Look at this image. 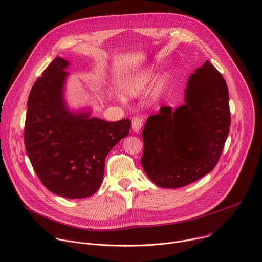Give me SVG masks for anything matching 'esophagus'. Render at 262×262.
Segmentation results:
<instances>
[{"mask_svg":"<svg viewBox=\"0 0 262 262\" xmlns=\"http://www.w3.org/2000/svg\"><path fill=\"white\" fill-rule=\"evenodd\" d=\"M143 126V120L139 117H135L132 120V128L135 133H139Z\"/></svg>","mask_w":262,"mask_h":262,"instance_id":"esophagus-1","label":"esophagus"}]
</instances>
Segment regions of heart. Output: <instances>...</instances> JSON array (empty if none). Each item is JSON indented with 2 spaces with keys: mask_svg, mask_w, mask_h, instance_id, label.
<instances>
[{
  "mask_svg": "<svg viewBox=\"0 0 262 262\" xmlns=\"http://www.w3.org/2000/svg\"><path fill=\"white\" fill-rule=\"evenodd\" d=\"M154 78L155 72L152 69H142L126 80L124 83V91L130 96H140L146 91Z\"/></svg>",
  "mask_w": 262,
  "mask_h": 262,
  "instance_id": "obj_1",
  "label": "heart"
}]
</instances>
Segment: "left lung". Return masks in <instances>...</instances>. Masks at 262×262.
<instances>
[{"mask_svg":"<svg viewBox=\"0 0 262 262\" xmlns=\"http://www.w3.org/2000/svg\"><path fill=\"white\" fill-rule=\"evenodd\" d=\"M229 127L226 82L205 61L190 76L182 105L175 110L163 106L160 113L148 117L142 132V167L161 188L190 184L215 167Z\"/></svg>","mask_w":262,"mask_h":262,"instance_id":"left-lung-1","label":"left lung"}]
</instances>
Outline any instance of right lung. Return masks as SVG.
I'll return each mask as SVG.
<instances>
[{"mask_svg": "<svg viewBox=\"0 0 262 262\" xmlns=\"http://www.w3.org/2000/svg\"><path fill=\"white\" fill-rule=\"evenodd\" d=\"M69 61L57 57L30 92L25 146L37 176L52 193L81 199L103 180L107 154L129 134L130 120L107 122L92 110H70L65 100Z\"/></svg>", "mask_w": 262, "mask_h": 262, "instance_id": "right-lung-1", "label": "right lung"}]
</instances>
